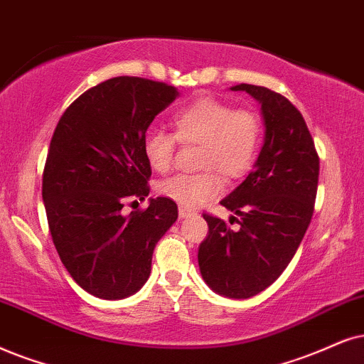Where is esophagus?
<instances>
[{
    "instance_id": "34e87169",
    "label": "esophagus",
    "mask_w": 364,
    "mask_h": 364,
    "mask_svg": "<svg viewBox=\"0 0 364 364\" xmlns=\"http://www.w3.org/2000/svg\"><path fill=\"white\" fill-rule=\"evenodd\" d=\"M178 213H179V218H186V216L195 215V211L190 210V208H185V206H179Z\"/></svg>"
}]
</instances>
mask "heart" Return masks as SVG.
Returning a JSON list of instances; mask_svg holds the SVG:
<instances>
[{"label":"heart","instance_id":"heart-1","mask_svg":"<svg viewBox=\"0 0 364 364\" xmlns=\"http://www.w3.org/2000/svg\"><path fill=\"white\" fill-rule=\"evenodd\" d=\"M174 136L151 129L142 153L151 169L168 173L173 166L176 139L201 144L198 166L205 171L178 174L159 183L158 193L185 208H198L223 191V179H240L250 171L260 146V119L250 109H235L225 100L203 97L178 110L171 119Z\"/></svg>","mask_w":364,"mask_h":364}]
</instances>
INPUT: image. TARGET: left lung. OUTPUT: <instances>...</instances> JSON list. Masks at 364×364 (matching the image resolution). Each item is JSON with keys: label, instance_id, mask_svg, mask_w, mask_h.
Segmentation results:
<instances>
[{"label": "left lung", "instance_id": "1", "mask_svg": "<svg viewBox=\"0 0 364 364\" xmlns=\"http://www.w3.org/2000/svg\"><path fill=\"white\" fill-rule=\"evenodd\" d=\"M260 104L265 137L254 171L225 200L240 225L203 215L208 235L198 248V265L211 291L248 299L279 279L309 227L319 179V156L304 117L277 92L240 84Z\"/></svg>", "mask_w": 364, "mask_h": 364}]
</instances>
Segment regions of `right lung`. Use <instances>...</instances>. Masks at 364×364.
Segmentation results:
<instances>
[{
  "label": "right lung",
  "instance_id": "right-lung-1",
  "mask_svg": "<svg viewBox=\"0 0 364 364\" xmlns=\"http://www.w3.org/2000/svg\"><path fill=\"white\" fill-rule=\"evenodd\" d=\"M178 95L163 82L114 77L73 100L55 127L41 196L60 260L92 296L116 301L139 291L156 243L176 222V203L163 196L146 210L122 208L149 195L142 141Z\"/></svg>",
  "mask_w": 364,
  "mask_h": 364
}]
</instances>
